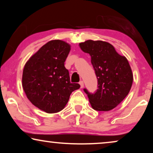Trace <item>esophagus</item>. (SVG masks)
Masks as SVG:
<instances>
[{
  "label": "esophagus",
  "instance_id": "34e87169",
  "mask_svg": "<svg viewBox=\"0 0 153 153\" xmlns=\"http://www.w3.org/2000/svg\"><path fill=\"white\" fill-rule=\"evenodd\" d=\"M79 84H80L81 88H83V85H84V84H83V81H81L80 82H79Z\"/></svg>",
  "mask_w": 153,
  "mask_h": 153
}]
</instances>
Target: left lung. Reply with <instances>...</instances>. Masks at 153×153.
Returning a JSON list of instances; mask_svg holds the SVG:
<instances>
[{
  "label": "left lung",
  "mask_w": 153,
  "mask_h": 153,
  "mask_svg": "<svg viewBox=\"0 0 153 153\" xmlns=\"http://www.w3.org/2000/svg\"><path fill=\"white\" fill-rule=\"evenodd\" d=\"M79 47L91 56L97 79L95 93L83 89L91 106L100 111L113 109L126 97L132 85L133 74L128 60L106 42L90 39L79 44Z\"/></svg>",
  "instance_id": "left-lung-1"
}]
</instances>
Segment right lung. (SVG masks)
<instances>
[{
    "mask_svg": "<svg viewBox=\"0 0 153 153\" xmlns=\"http://www.w3.org/2000/svg\"><path fill=\"white\" fill-rule=\"evenodd\" d=\"M65 42H48L25 65L22 86L33 105L48 114L59 112L68 103L79 83L70 82L65 61L70 51Z\"/></svg>",
    "mask_w": 153,
    "mask_h": 153,
    "instance_id": "obj_1",
    "label": "right lung"
}]
</instances>
